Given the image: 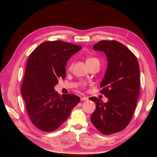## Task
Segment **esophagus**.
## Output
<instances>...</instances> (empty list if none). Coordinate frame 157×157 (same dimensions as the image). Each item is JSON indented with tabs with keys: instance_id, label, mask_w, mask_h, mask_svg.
<instances>
[{
	"instance_id": "obj_1",
	"label": "esophagus",
	"mask_w": 157,
	"mask_h": 157,
	"mask_svg": "<svg viewBox=\"0 0 157 157\" xmlns=\"http://www.w3.org/2000/svg\"><path fill=\"white\" fill-rule=\"evenodd\" d=\"M86 100H88V97H82L81 98V101H86Z\"/></svg>"
}]
</instances>
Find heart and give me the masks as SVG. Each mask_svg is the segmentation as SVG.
I'll return each mask as SVG.
<instances>
[{"mask_svg": "<svg viewBox=\"0 0 157 157\" xmlns=\"http://www.w3.org/2000/svg\"><path fill=\"white\" fill-rule=\"evenodd\" d=\"M96 61H98V59H97V58L93 57V56H90V57H88L87 59H86V64H90V63H93V62H96ZM72 65H73L72 62H71V63L69 64V65H68L67 69H68V70H71V69H72Z\"/></svg>", "mask_w": 157, "mask_h": 157, "instance_id": "1", "label": "heart"}]
</instances>
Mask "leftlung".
Listing matches in <instances>:
<instances>
[{
    "label": "left lung",
    "mask_w": 157,
    "mask_h": 157,
    "mask_svg": "<svg viewBox=\"0 0 157 157\" xmlns=\"http://www.w3.org/2000/svg\"><path fill=\"white\" fill-rule=\"evenodd\" d=\"M93 47L108 59L100 92L108 101L90 97L96 104L90 119L102 134L111 135L123 130L132 118L140 92L139 65L135 55L117 40H101Z\"/></svg>",
    "instance_id": "1"
}]
</instances>
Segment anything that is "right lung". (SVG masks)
Listing matches in <instances>:
<instances>
[{"instance_id": "add662e5", "label": "right lung", "mask_w": 157, "mask_h": 157, "mask_svg": "<svg viewBox=\"0 0 157 157\" xmlns=\"http://www.w3.org/2000/svg\"><path fill=\"white\" fill-rule=\"evenodd\" d=\"M81 48L62 40L45 41L29 55L21 94L30 121L39 130L57 129L79 102L78 96L60 95L54 86L65 78L67 60Z\"/></svg>"}]
</instances>
